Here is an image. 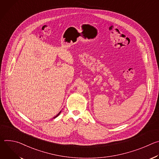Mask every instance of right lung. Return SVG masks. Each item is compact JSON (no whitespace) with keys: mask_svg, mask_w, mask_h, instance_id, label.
<instances>
[{"mask_svg":"<svg viewBox=\"0 0 159 159\" xmlns=\"http://www.w3.org/2000/svg\"><path fill=\"white\" fill-rule=\"evenodd\" d=\"M61 111H60V112L58 113V115H56V116H55L53 118H57L58 116H59V115H60V113H61Z\"/></svg>","mask_w":159,"mask_h":159,"instance_id":"1","label":"right lung"}]
</instances>
